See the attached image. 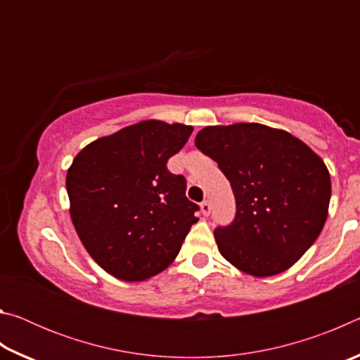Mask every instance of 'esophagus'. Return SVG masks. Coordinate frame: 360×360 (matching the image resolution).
Wrapping results in <instances>:
<instances>
[{
  "label": "esophagus",
  "mask_w": 360,
  "mask_h": 360,
  "mask_svg": "<svg viewBox=\"0 0 360 360\" xmlns=\"http://www.w3.org/2000/svg\"><path fill=\"white\" fill-rule=\"evenodd\" d=\"M200 210H202V214L203 216H210L211 212V203L208 202V200H205V202L200 205Z\"/></svg>",
  "instance_id": "esophagus-1"
}]
</instances>
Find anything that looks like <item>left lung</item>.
<instances>
[{"label": "left lung", "mask_w": 360, "mask_h": 360, "mask_svg": "<svg viewBox=\"0 0 360 360\" xmlns=\"http://www.w3.org/2000/svg\"><path fill=\"white\" fill-rule=\"evenodd\" d=\"M195 146L217 162L236 216L217 227L219 252L255 278L290 268L318 240L330 203L326 163L302 139L262 124L205 127Z\"/></svg>", "instance_id": "obj_1"}]
</instances>
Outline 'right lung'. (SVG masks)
<instances>
[{
  "instance_id": "obj_1",
  "label": "right lung",
  "mask_w": 360,
  "mask_h": 360,
  "mask_svg": "<svg viewBox=\"0 0 360 360\" xmlns=\"http://www.w3.org/2000/svg\"><path fill=\"white\" fill-rule=\"evenodd\" d=\"M193 127L141 120L95 139L66 173L70 214L96 264L124 281L165 270L198 221L186 179L168 172Z\"/></svg>"
}]
</instances>
